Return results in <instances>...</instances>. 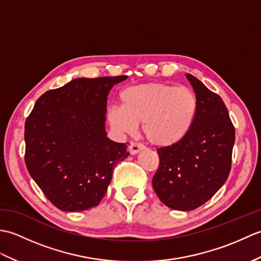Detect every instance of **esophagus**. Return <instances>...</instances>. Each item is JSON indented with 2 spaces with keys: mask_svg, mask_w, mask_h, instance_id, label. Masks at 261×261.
Here are the masks:
<instances>
[{
  "mask_svg": "<svg viewBox=\"0 0 261 261\" xmlns=\"http://www.w3.org/2000/svg\"><path fill=\"white\" fill-rule=\"evenodd\" d=\"M143 147L140 143H137V142H131L130 146H129V151L131 154H137L138 152H140L141 150H143Z\"/></svg>",
  "mask_w": 261,
  "mask_h": 261,
  "instance_id": "obj_1",
  "label": "esophagus"
}]
</instances>
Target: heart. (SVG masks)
Wrapping results in <instances>:
<instances>
[{"label":"heart","instance_id":"obj_1","mask_svg":"<svg viewBox=\"0 0 261 261\" xmlns=\"http://www.w3.org/2000/svg\"><path fill=\"white\" fill-rule=\"evenodd\" d=\"M122 105L108 110L110 125L120 134L132 135L142 123V134L153 146L171 147L184 140L195 122L198 102L187 87L165 83H142L124 88Z\"/></svg>","mask_w":261,"mask_h":261}]
</instances>
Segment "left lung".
<instances>
[{
	"instance_id": "8db88e82",
	"label": "left lung",
	"mask_w": 261,
	"mask_h": 261,
	"mask_svg": "<svg viewBox=\"0 0 261 261\" xmlns=\"http://www.w3.org/2000/svg\"><path fill=\"white\" fill-rule=\"evenodd\" d=\"M198 102L195 122L184 140L157 149L159 167L152 186L165 205L192 211L212 197L231 170L236 134L228 109L218 94L186 74Z\"/></svg>"
}]
</instances>
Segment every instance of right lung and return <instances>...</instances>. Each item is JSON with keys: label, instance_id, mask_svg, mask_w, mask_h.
<instances>
[{"label": "right lung", "instance_id": "right-lung-1", "mask_svg": "<svg viewBox=\"0 0 261 261\" xmlns=\"http://www.w3.org/2000/svg\"><path fill=\"white\" fill-rule=\"evenodd\" d=\"M126 76L75 79L37 99L24 125L25 165L46 197L65 212L95 207L116 164L129 152L105 130L108 95Z\"/></svg>", "mask_w": 261, "mask_h": 261}]
</instances>
